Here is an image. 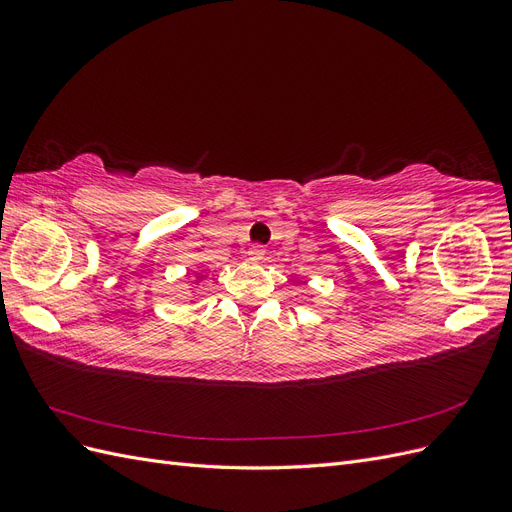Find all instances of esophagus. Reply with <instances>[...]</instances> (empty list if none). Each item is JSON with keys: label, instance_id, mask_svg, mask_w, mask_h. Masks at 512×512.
Masks as SVG:
<instances>
[{"label": "esophagus", "instance_id": "obj_1", "mask_svg": "<svg viewBox=\"0 0 512 512\" xmlns=\"http://www.w3.org/2000/svg\"><path fill=\"white\" fill-rule=\"evenodd\" d=\"M265 252H267L265 245H258L256 243V245L250 247V252H247V256H250V260H260L262 256H265Z\"/></svg>", "mask_w": 512, "mask_h": 512}]
</instances>
